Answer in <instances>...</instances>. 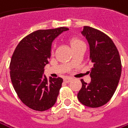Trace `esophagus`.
Segmentation results:
<instances>
[{"label":"esophagus","mask_w":128,"mask_h":128,"mask_svg":"<svg viewBox=\"0 0 128 128\" xmlns=\"http://www.w3.org/2000/svg\"><path fill=\"white\" fill-rule=\"evenodd\" d=\"M72 80V78H64V82H66V83H68V82H71Z\"/></svg>","instance_id":"1"}]
</instances>
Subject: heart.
<instances>
[{
  "label": "heart",
  "instance_id": "heart-1",
  "mask_svg": "<svg viewBox=\"0 0 128 128\" xmlns=\"http://www.w3.org/2000/svg\"><path fill=\"white\" fill-rule=\"evenodd\" d=\"M69 43H70V45H71V46L72 47L76 45H78L79 43H82V42L77 38H72L69 40Z\"/></svg>",
  "mask_w": 128,
  "mask_h": 128
}]
</instances>
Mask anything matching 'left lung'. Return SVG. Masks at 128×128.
Returning a JSON list of instances; mask_svg holds the SVG:
<instances>
[{
    "instance_id": "1",
    "label": "left lung",
    "mask_w": 128,
    "mask_h": 128,
    "mask_svg": "<svg viewBox=\"0 0 128 128\" xmlns=\"http://www.w3.org/2000/svg\"><path fill=\"white\" fill-rule=\"evenodd\" d=\"M81 34L89 45L91 82L81 80L78 101L87 107L98 108L109 102L117 88L121 74V62L118 50L112 39L102 31L84 26Z\"/></svg>"
}]
</instances>
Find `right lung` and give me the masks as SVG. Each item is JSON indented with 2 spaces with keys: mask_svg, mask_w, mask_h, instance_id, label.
I'll use <instances>...</instances> for the list:
<instances>
[{
  "mask_svg": "<svg viewBox=\"0 0 128 128\" xmlns=\"http://www.w3.org/2000/svg\"><path fill=\"white\" fill-rule=\"evenodd\" d=\"M66 27L39 30L25 36L16 47L10 64L14 88L21 102L35 111L52 108L59 95L63 79L43 75L51 56L52 41L68 30Z\"/></svg>",
  "mask_w": 128,
  "mask_h": 128,
  "instance_id": "obj_1",
  "label": "right lung"
}]
</instances>
